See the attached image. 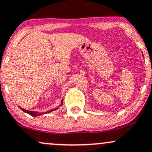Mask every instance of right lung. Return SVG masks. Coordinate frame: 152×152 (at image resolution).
<instances>
[{"mask_svg":"<svg viewBox=\"0 0 152 152\" xmlns=\"http://www.w3.org/2000/svg\"><path fill=\"white\" fill-rule=\"evenodd\" d=\"M63 104V99L61 100V106ZM59 107V106H58ZM58 108H56V109H53V110H50V111H46V112H41V113H39V112H38V111H28V110H26V109H21V108L20 107V109L22 110L23 111H24V112H26V113H27V114H30L31 116H41V115H42V114H48V113H50V112H51V111H54V110H56L57 109H58Z\"/></svg>","mask_w":152,"mask_h":152,"instance_id":"add662e5","label":"right lung"}]
</instances>
